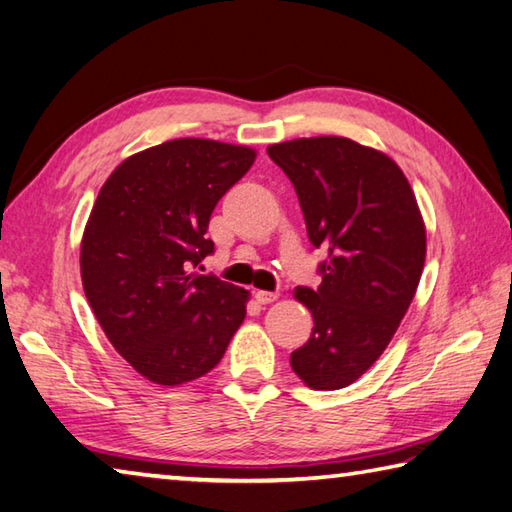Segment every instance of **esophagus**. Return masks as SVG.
<instances>
[{"instance_id":"obj_1","label":"esophagus","mask_w":512,"mask_h":512,"mask_svg":"<svg viewBox=\"0 0 512 512\" xmlns=\"http://www.w3.org/2000/svg\"><path fill=\"white\" fill-rule=\"evenodd\" d=\"M278 291H256L254 294V298L260 302V305H269V302H274V300H278Z\"/></svg>"}]
</instances>
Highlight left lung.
Returning a JSON list of instances; mask_svg holds the SVG:
<instances>
[{
    "mask_svg": "<svg viewBox=\"0 0 512 512\" xmlns=\"http://www.w3.org/2000/svg\"><path fill=\"white\" fill-rule=\"evenodd\" d=\"M267 154L296 187L311 245L327 252L320 287L294 291L314 331L291 369L316 391L344 389L382 356L420 285V207L398 163L351 139H294Z\"/></svg>",
    "mask_w": 512,
    "mask_h": 512,
    "instance_id": "1",
    "label": "left lung"
}]
</instances>
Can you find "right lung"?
I'll list each match as a JSON object with an SVG mask.
<instances>
[{
	"label": "right lung",
	"instance_id": "add662e5",
	"mask_svg": "<svg viewBox=\"0 0 512 512\" xmlns=\"http://www.w3.org/2000/svg\"><path fill=\"white\" fill-rule=\"evenodd\" d=\"M256 150L174 139L119 163L81 238V283L99 325L134 371L161 387L210 373L247 314L249 291L212 274L207 225Z\"/></svg>",
	"mask_w": 512,
	"mask_h": 512
}]
</instances>
